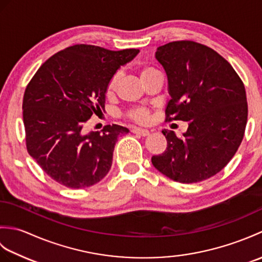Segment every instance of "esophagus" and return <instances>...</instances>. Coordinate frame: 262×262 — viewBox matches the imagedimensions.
Returning a JSON list of instances; mask_svg holds the SVG:
<instances>
[{"instance_id":"obj_1","label":"esophagus","mask_w":262,"mask_h":262,"mask_svg":"<svg viewBox=\"0 0 262 262\" xmlns=\"http://www.w3.org/2000/svg\"><path fill=\"white\" fill-rule=\"evenodd\" d=\"M132 133H134V134H137L140 136H147L149 135V130L148 129H144V128H133Z\"/></svg>"}]
</instances>
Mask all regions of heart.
I'll return each mask as SVG.
<instances>
[{
	"label": "heart",
	"mask_w": 262,
	"mask_h": 262,
	"mask_svg": "<svg viewBox=\"0 0 262 262\" xmlns=\"http://www.w3.org/2000/svg\"><path fill=\"white\" fill-rule=\"evenodd\" d=\"M154 71H157V70H154L153 68H151V66H144V68H142L140 70V72H138V73H140L141 80L143 79V77H145L146 75L152 73V72H154ZM117 83H118V74H115L110 77L108 83H107V86H105V94H107L108 97L113 96L114 94V92L116 90V86H117ZM127 117L132 120L143 124V122H146L148 120L149 111L146 108L133 109V110L128 111Z\"/></svg>",
	"instance_id": "obj_1"
}]
</instances>
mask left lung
I'll list each match as a JSON object with an SVG mask.
<instances>
[{
  "instance_id": "8db88e82",
  "label": "left lung",
  "mask_w": 262,
  "mask_h": 262,
  "mask_svg": "<svg viewBox=\"0 0 262 262\" xmlns=\"http://www.w3.org/2000/svg\"><path fill=\"white\" fill-rule=\"evenodd\" d=\"M155 58L168 76L165 120L188 121V129L181 137L163 129L168 146L152 157V163L177 182L208 179L225 168L243 140L248 120L243 82L219 53L194 41L165 43Z\"/></svg>"
}]
</instances>
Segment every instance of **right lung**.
<instances>
[{"label": "right lung", "mask_w": 262, "mask_h": 262, "mask_svg": "<svg viewBox=\"0 0 262 262\" xmlns=\"http://www.w3.org/2000/svg\"><path fill=\"white\" fill-rule=\"evenodd\" d=\"M138 52L81 43L53 55L33 75L22 102L27 149L53 180L81 189L109 172L116 142L129 130L107 125L83 134L82 128L104 110L109 79Z\"/></svg>", "instance_id": "right-lung-1"}]
</instances>
